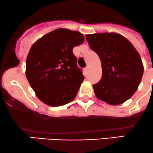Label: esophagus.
Segmentation results:
<instances>
[{
  "label": "esophagus",
  "instance_id": "1",
  "mask_svg": "<svg viewBox=\"0 0 153 153\" xmlns=\"http://www.w3.org/2000/svg\"><path fill=\"white\" fill-rule=\"evenodd\" d=\"M89 68H90V67H89L88 66H86V67L85 68V72H87V71H88Z\"/></svg>",
  "mask_w": 153,
  "mask_h": 153
}]
</instances>
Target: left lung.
<instances>
[{"label":"left lung","mask_w":153,"mask_h":153,"mask_svg":"<svg viewBox=\"0 0 153 153\" xmlns=\"http://www.w3.org/2000/svg\"><path fill=\"white\" fill-rule=\"evenodd\" d=\"M91 49L98 55L102 77L93 85L96 97L106 103H123L137 90L144 72L141 57L129 41L114 32L86 35Z\"/></svg>","instance_id":"obj_1"}]
</instances>
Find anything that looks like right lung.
<instances>
[{
	"instance_id": "add662e5",
	"label": "right lung",
	"mask_w": 153,
	"mask_h": 153,
	"mask_svg": "<svg viewBox=\"0 0 153 153\" xmlns=\"http://www.w3.org/2000/svg\"><path fill=\"white\" fill-rule=\"evenodd\" d=\"M85 37L77 31L55 30L32 45L26 61V76L45 104L61 106L73 100L85 76L73 53Z\"/></svg>"
}]
</instances>
